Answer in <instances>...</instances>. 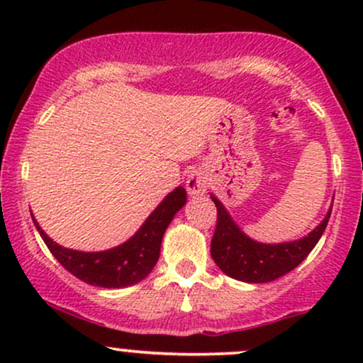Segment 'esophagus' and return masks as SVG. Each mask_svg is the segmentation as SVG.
Returning <instances> with one entry per match:
<instances>
[{
    "label": "esophagus",
    "mask_w": 363,
    "mask_h": 363,
    "mask_svg": "<svg viewBox=\"0 0 363 363\" xmlns=\"http://www.w3.org/2000/svg\"><path fill=\"white\" fill-rule=\"evenodd\" d=\"M208 184H210V181H208V176L203 170L196 169L193 172L187 176V181H186V187H187V193L191 196H199V194H205L206 189H208Z\"/></svg>",
    "instance_id": "1"
}]
</instances>
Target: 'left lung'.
Instances as JSON below:
<instances>
[{"label": "left lung", "mask_w": 363, "mask_h": 363, "mask_svg": "<svg viewBox=\"0 0 363 363\" xmlns=\"http://www.w3.org/2000/svg\"><path fill=\"white\" fill-rule=\"evenodd\" d=\"M216 228L211 239V257L227 277L245 283H268L297 268L309 256L326 230L331 208L311 234L298 240L280 244H262L240 230L227 208L215 194Z\"/></svg>", "instance_id": "obj_1"}]
</instances>
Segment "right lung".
Here are the masks:
<instances>
[{
    "mask_svg": "<svg viewBox=\"0 0 363 363\" xmlns=\"http://www.w3.org/2000/svg\"><path fill=\"white\" fill-rule=\"evenodd\" d=\"M186 201L184 187H176L150 213L131 239L99 252H83L62 247L45 234L34 216L32 220L48 249L61 262L62 268L89 285L102 286V289H124L145 280L152 272L160 256L165 230L177 211L186 205Z\"/></svg>",
    "mask_w": 363,
    "mask_h": 363,
    "instance_id": "obj_1",
    "label": "right lung"
}]
</instances>
